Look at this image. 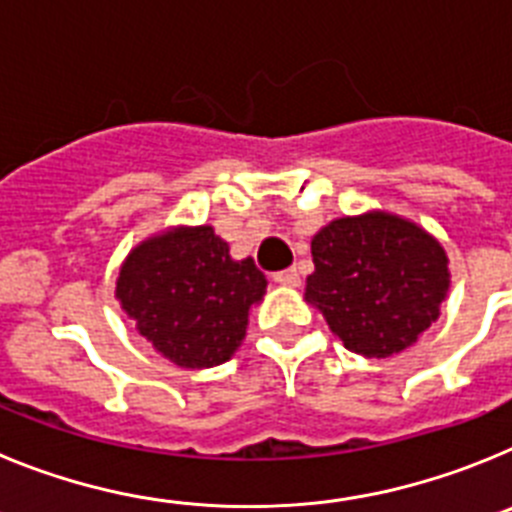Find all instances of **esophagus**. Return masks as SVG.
Instances as JSON below:
<instances>
[{"label":"esophagus","instance_id":"obj_1","mask_svg":"<svg viewBox=\"0 0 512 512\" xmlns=\"http://www.w3.org/2000/svg\"><path fill=\"white\" fill-rule=\"evenodd\" d=\"M274 282L282 284V287H297L300 284V271L297 269H284L274 274Z\"/></svg>","mask_w":512,"mask_h":512}]
</instances>
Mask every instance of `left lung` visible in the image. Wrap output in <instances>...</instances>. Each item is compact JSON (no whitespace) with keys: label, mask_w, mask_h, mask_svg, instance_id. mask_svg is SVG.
Returning <instances> with one entry per match:
<instances>
[{"label":"left lung","mask_w":512,"mask_h":512,"mask_svg":"<svg viewBox=\"0 0 512 512\" xmlns=\"http://www.w3.org/2000/svg\"><path fill=\"white\" fill-rule=\"evenodd\" d=\"M305 300L354 354L387 359L418 341L449 289L441 243L390 212L341 217L312 238Z\"/></svg>","instance_id":"obj_1"}]
</instances>
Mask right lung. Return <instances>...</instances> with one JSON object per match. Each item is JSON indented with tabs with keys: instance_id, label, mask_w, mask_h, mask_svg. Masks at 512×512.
<instances>
[{
	"instance_id": "add662e5",
	"label": "right lung",
	"mask_w": 512,
	"mask_h": 512,
	"mask_svg": "<svg viewBox=\"0 0 512 512\" xmlns=\"http://www.w3.org/2000/svg\"><path fill=\"white\" fill-rule=\"evenodd\" d=\"M266 277L233 261L210 225L174 228L140 243L122 264L117 300L158 354L184 369L228 361L246 336Z\"/></svg>"
}]
</instances>
